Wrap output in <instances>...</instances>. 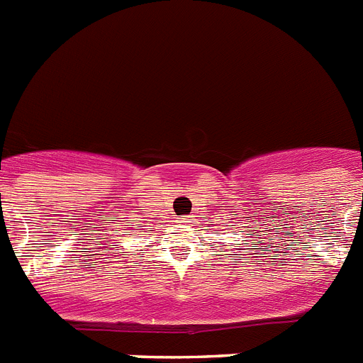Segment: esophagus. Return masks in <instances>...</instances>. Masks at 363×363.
Returning <instances> with one entry per match:
<instances>
[{"label": "esophagus", "mask_w": 363, "mask_h": 363, "mask_svg": "<svg viewBox=\"0 0 363 363\" xmlns=\"http://www.w3.org/2000/svg\"><path fill=\"white\" fill-rule=\"evenodd\" d=\"M184 222H193V220H191V218H185V220H184Z\"/></svg>", "instance_id": "1"}]
</instances>
